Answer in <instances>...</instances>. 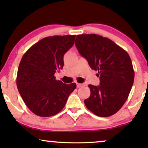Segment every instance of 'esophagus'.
I'll return each instance as SVG.
<instances>
[{"mask_svg": "<svg viewBox=\"0 0 148 148\" xmlns=\"http://www.w3.org/2000/svg\"><path fill=\"white\" fill-rule=\"evenodd\" d=\"M76 84H77V88H81V87L84 86V84H79V83H77Z\"/></svg>", "mask_w": 148, "mask_h": 148, "instance_id": "obj_1", "label": "esophagus"}]
</instances>
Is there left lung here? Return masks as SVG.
Wrapping results in <instances>:
<instances>
[{"label":"left lung","instance_id":"left-lung-1","mask_svg":"<svg viewBox=\"0 0 148 148\" xmlns=\"http://www.w3.org/2000/svg\"><path fill=\"white\" fill-rule=\"evenodd\" d=\"M75 44L100 77V86H88L91 94L85 105L97 116H112L126 102L134 82L130 56L112 40L97 34L77 36Z\"/></svg>","mask_w":148,"mask_h":148}]
</instances>
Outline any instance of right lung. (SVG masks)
<instances>
[{
	"mask_svg": "<svg viewBox=\"0 0 148 148\" xmlns=\"http://www.w3.org/2000/svg\"><path fill=\"white\" fill-rule=\"evenodd\" d=\"M75 35L44 38L24 54L17 71V86L28 108L39 116H54L65 106L76 84L56 80L64 66V54L74 44Z\"/></svg>",
	"mask_w": 148,
	"mask_h": 148,
	"instance_id": "1",
	"label": "right lung"
}]
</instances>
